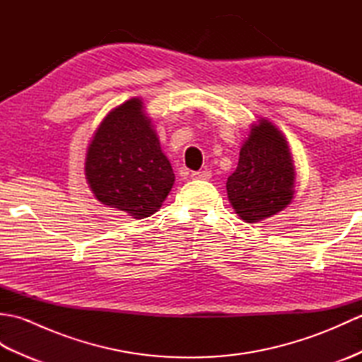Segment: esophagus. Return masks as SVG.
I'll return each mask as SVG.
<instances>
[{"label":"esophagus","instance_id":"esophagus-1","mask_svg":"<svg viewBox=\"0 0 362 362\" xmlns=\"http://www.w3.org/2000/svg\"><path fill=\"white\" fill-rule=\"evenodd\" d=\"M191 177H193V179H196V180H210L211 179V173L210 171H196V173H193L191 174Z\"/></svg>","mask_w":362,"mask_h":362}]
</instances>
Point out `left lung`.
<instances>
[{"label": "left lung", "mask_w": 362, "mask_h": 362, "mask_svg": "<svg viewBox=\"0 0 362 362\" xmlns=\"http://www.w3.org/2000/svg\"><path fill=\"white\" fill-rule=\"evenodd\" d=\"M294 175L280 130L261 119L243 144L235 173L227 179V194L241 219L258 222L289 205Z\"/></svg>", "instance_id": "left-lung-1"}]
</instances>
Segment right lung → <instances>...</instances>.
Segmentation results:
<instances>
[{"instance_id":"1","label":"right lung","mask_w":362,"mask_h":362,"mask_svg":"<svg viewBox=\"0 0 362 362\" xmlns=\"http://www.w3.org/2000/svg\"><path fill=\"white\" fill-rule=\"evenodd\" d=\"M140 99L112 110L88 146L86 175L104 205L143 219L156 213L174 185V173L144 117Z\"/></svg>"}]
</instances>
